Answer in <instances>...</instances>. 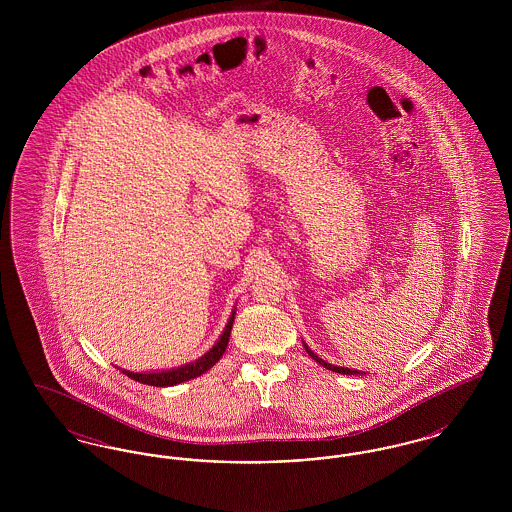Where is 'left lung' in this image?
Instances as JSON below:
<instances>
[{
	"label": "left lung",
	"instance_id": "1",
	"mask_svg": "<svg viewBox=\"0 0 512 512\" xmlns=\"http://www.w3.org/2000/svg\"><path fill=\"white\" fill-rule=\"evenodd\" d=\"M305 349H307V353L317 361L318 365L324 366V368H328V370H332V372H340V374H361V372H357V370H351V368H343V366H334L330 365V363H326V361H322L320 357H317L307 345H305Z\"/></svg>",
	"mask_w": 512,
	"mask_h": 512
}]
</instances>
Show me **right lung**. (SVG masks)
Wrapping results in <instances>:
<instances>
[{
  "label": "right lung",
  "mask_w": 512,
  "mask_h": 512,
  "mask_svg": "<svg viewBox=\"0 0 512 512\" xmlns=\"http://www.w3.org/2000/svg\"><path fill=\"white\" fill-rule=\"evenodd\" d=\"M234 315L236 311L232 313V317L228 320L220 340L215 343V347L211 351H207L201 359H197L195 363L190 365L180 366V368H174V370H163V372H149V374H138V372H130V370H122L128 378L140 382V384H146V386H157V388H165V386H176L180 382H186V380H192L195 376H201L203 372H207L213 365L219 363L220 357L224 355L226 351V345L230 340V330H232V322H234Z\"/></svg>",
  "instance_id": "add662e5"
}]
</instances>
